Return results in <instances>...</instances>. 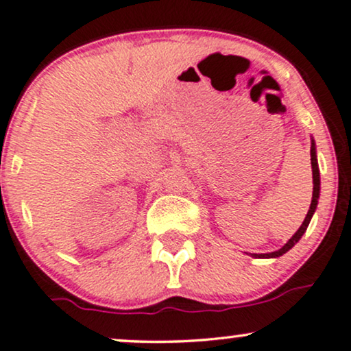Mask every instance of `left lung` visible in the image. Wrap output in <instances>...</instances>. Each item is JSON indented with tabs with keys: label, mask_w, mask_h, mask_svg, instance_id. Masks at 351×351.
Wrapping results in <instances>:
<instances>
[{
	"label": "left lung",
	"mask_w": 351,
	"mask_h": 351,
	"mask_svg": "<svg viewBox=\"0 0 351 351\" xmlns=\"http://www.w3.org/2000/svg\"><path fill=\"white\" fill-rule=\"evenodd\" d=\"M311 166H313V184H314V189H313V200H311V206H309V211L308 215H306L304 221L300 226V229L295 232V236L289 239L287 244L283 245V247L275 250V252H270V254H252V257L255 258H275V257H280V255L287 254L289 249L293 247V245L296 244L298 241L301 239L302 234L306 232V229L309 226V221L311 218H313L315 208H317V200H319V190H321V176H319V164H317V156H315V143L314 140H311Z\"/></svg>",
	"instance_id": "8db88e82"
}]
</instances>
